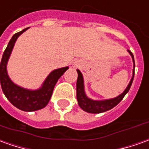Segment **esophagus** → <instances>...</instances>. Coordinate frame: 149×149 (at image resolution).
<instances>
[{"label":"esophagus","mask_w":149,"mask_h":149,"mask_svg":"<svg viewBox=\"0 0 149 149\" xmlns=\"http://www.w3.org/2000/svg\"><path fill=\"white\" fill-rule=\"evenodd\" d=\"M79 64V61H76V62H74V65H78Z\"/></svg>","instance_id":"esophagus-1"}]
</instances>
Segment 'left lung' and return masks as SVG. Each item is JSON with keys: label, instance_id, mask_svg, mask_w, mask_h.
<instances>
[{"label": "left lung", "instance_id": "obj_1", "mask_svg": "<svg viewBox=\"0 0 149 149\" xmlns=\"http://www.w3.org/2000/svg\"><path fill=\"white\" fill-rule=\"evenodd\" d=\"M129 54L131 55L133 61V73H132V77H131L130 83L128 84L127 87L123 91V93L116 96L114 98L111 99H106V100H93L89 98L84 89V76L79 70H77L78 72V79H77L76 84V92H77V100L79 107L85 112L91 113H104L109 109H111L113 107H115L117 104L119 103L121 100L123 99L125 95L129 92L130 88H131L133 79H134V74H135V60H134V56L130 50H127Z\"/></svg>", "mask_w": 149, "mask_h": 149}]
</instances>
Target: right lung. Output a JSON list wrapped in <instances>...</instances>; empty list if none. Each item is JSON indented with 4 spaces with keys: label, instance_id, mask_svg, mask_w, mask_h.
I'll use <instances>...</instances> for the list:
<instances>
[{
    "label": "right lung",
    "instance_id": "right-lung-1",
    "mask_svg": "<svg viewBox=\"0 0 149 149\" xmlns=\"http://www.w3.org/2000/svg\"><path fill=\"white\" fill-rule=\"evenodd\" d=\"M28 28L14 34L3 53L1 61V85L3 93L11 104L22 111L32 112L41 109L48 104L57 82L69 67L65 66L53 70L45 79L41 87L36 90L22 88L15 84L9 77L7 64L17 39Z\"/></svg>",
    "mask_w": 149,
    "mask_h": 149
}]
</instances>
